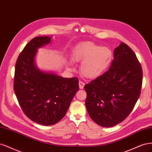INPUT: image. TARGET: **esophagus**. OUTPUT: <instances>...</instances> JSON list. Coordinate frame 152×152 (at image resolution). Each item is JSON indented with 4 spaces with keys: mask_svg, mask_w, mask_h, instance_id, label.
I'll list each match as a JSON object with an SVG mask.
<instances>
[{
    "mask_svg": "<svg viewBox=\"0 0 152 152\" xmlns=\"http://www.w3.org/2000/svg\"><path fill=\"white\" fill-rule=\"evenodd\" d=\"M84 86H85V83H83L81 81H80V82H79L80 88V89H83V88H84Z\"/></svg>",
    "mask_w": 152,
    "mask_h": 152,
    "instance_id": "1",
    "label": "esophagus"
}]
</instances>
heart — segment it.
Instances as JSON below:
<instances>
[{
  "instance_id": "heart-1",
  "label": "heart",
  "mask_w": 152,
  "mask_h": 152,
  "mask_svg": "<svg viewBox=\"0 0 152 152\" xmlns=\"http://www.w3.org/2000/svg\"><path fill=\"white\" fill-rule=\"evenodd\" d=\"M72 57L73 61L82 62L80 71L83 76L95 79L109 69L113 59V52L108 47L86 42L75 47Z\"/></svg>"
}]
</instances>
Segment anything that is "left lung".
I'll return each instance as SVG.
<instances>
[{"mask_svg":"<svg viewBox=\"0 0 152 152\" xmlns=\"http://www.w3.org/2000/svg\"><path fill=\"white\" fill-rule=\"evenodd\" d=\"M143 80L140 63L131 48L121 43L109 70L85 85V105L91 119L102 127L119 124L133 110Z\"/></svg>","mask_w":152,"mask_h":152,"instance_id":"1","label":"left lung"}]
</instances>
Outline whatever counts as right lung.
Listing matches in <instances>:
<instances>
[{
	"label": "right lung",
	"mask_w": 152,
	"mask_h": 152,
	"mask_svg": "<svg viewBox=\"0 0 152 152\" xmlns=\"http://www.w3.org/2000/svg\"><path fill=\"white\" fill-rule=\"evenodd\" d=\"M49 37L33 38L17 59L14 90L25 115L36 123L51 126L60 121L79 90L77 77L65 78L37 67L38 48L50 43Z\"/></svg>",
	"instance_id": "1"
}]
</instances>
